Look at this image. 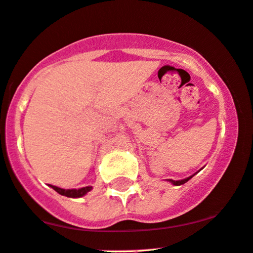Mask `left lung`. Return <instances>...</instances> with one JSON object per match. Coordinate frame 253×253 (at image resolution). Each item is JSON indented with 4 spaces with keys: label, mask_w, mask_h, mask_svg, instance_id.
I'll return each instance as SVG.
<instances>
[{
    "label": "left lung",
    "mask_w": 253,
    "mask_h": 253,
    "mask_svg": "<svg viewBox=\"0 0 253 253\" xmlns=\"http://www.w3.org/2000/svg\"><path fill=\"white\" fill-rule=\"evenodd\" d=\"M191 177H192V176L187 177V179H184V180H179V181H174V180H169V181H170L171 184H173V185H175V186H179V185H182V184H185V182H187L188 180L191 179Z\"/></svg>",
    "instance_id": "left-lung-1"
}]
</instances>
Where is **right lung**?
Returning <instances> with one entry per match:
<instances>
[{
  "label": "right lung",
  "instance_id": "right-lung-1",
  "mask_svg": "<svg viewBox=\"0 0 253 253\" xmlns=\"http://www.w3.org/2000/svg\"><path fill=\"white\" fill-rule=\"evenodd\" d=\"M50 187L54 188L57 193L62 194V196L69 197V198H79V197H83L84 194H86L88 191H91V186H86V187H82L79 190H63V188L56 187V186H52L50 185Z\"/></svg>",
  "mask_w": 253,
  "mask_h": 253
}]
</instances>
